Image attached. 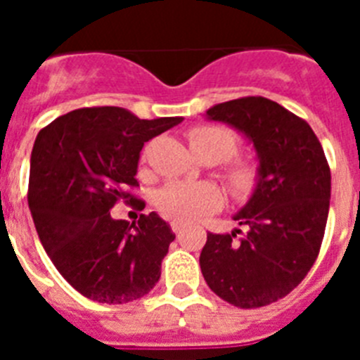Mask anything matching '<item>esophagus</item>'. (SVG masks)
Wrapping results in <instances>:
<instances>
[{
	"mask_svg": "<svg viewBox=\"0 0 360 360\" xmlns=\"http://www.w3.org/2000/svg\"><path fill=\"white\" fill-rule=\"evenodd\" d=\"M184 227H186V225L180 224V221H171V229H173L174 234H180V232L184 231Z\"/></svg>",
	"mask_w": 360,
	"mask_h": 360,
	"instance_id": "1",
	"label": "esophagus"
}]
</instances>
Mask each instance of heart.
Instances as JSON below:
<instances>
[{"instance_id":"heart-1","label":"heart","mask_w":360,"mask_h":360,"mask_svg":"<svg viewBox=\"0 0 360 360\" xmlns=\"http://www.w3.org/2000/svg\"><path fill=\"white\" fill-rule=\"evenodd\" d=\"M191 149L200 160L224 162V180L236 200H249L256 193L262 171L249 158H232L240 149L238 136L225 126L203 124L187 133ZM155 205L165 218L189 224L221 205V193L212 184L171 182L155 196Z\"/></svg>"}]
</instances>
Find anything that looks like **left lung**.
Returning <instances> with one entry per match:
<instances>
[{"label": "left lung", "instance_id": "obj_1", "mask_svg": "<svg viewBox=\"0 0 360 360\" xmlns=\"http://www.w3.org/2000/svg\"><path fill=\"white\" fill-rule=\"evenodd\" d=\"M249 136L262 180L234 219L238 238L209 232L200 254L203 279L238 308H259L290 294L319 256L332 176L323 146L307 120L265 97H241L207 110Z\"/></svg>", "mask_w": 360, "mask_h": 360}]
</instances>
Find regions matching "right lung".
<instances>
[{"instance_id": "add662e5", "label": "right lung", "mask_w": 360, "mask_h": 360, "mask_svg": "<svg viewBox=\"0 0 360 360\" xmlns=\"http://www.w3.org/2000/svg\"><path fill=\"white\" fill-rule=\"evenodd\" d=\"M180 122V117L142 120L124 108L95 106L57 117L37 133L28 207L52 263L84 297L126 304L160 279L174 240L169 224L157 212L129 224L110 211L120 200L144 209L129 191L139 187L142 148Z\"/></svg>"}]
</instances>
